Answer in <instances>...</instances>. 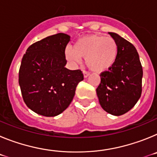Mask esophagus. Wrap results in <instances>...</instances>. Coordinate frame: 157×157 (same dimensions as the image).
I'll return each mask as SVG.
<instances>
[{"label":"esophagus","instance_id":"esophagus-1","mask_svg":"<svg viewBox=\"0 0 157 157\" xmlns=\"http://www.w3.org/2000/svg\"><path fill=\"white\" fill-rule=\"evenodd\" d=\"M83 75H84V78H87L89 75H90V73L86 71H83Z\"/></svg>","mask_w":157,"mask_h":157}]
</instances>
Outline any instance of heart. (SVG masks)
Masks as SVG:
<instances>
[{
  "label": "heart",
  "instance_id": "heart-1",
  "mask_svg": "<svg viewBox=\"0 0 157 157\" xmlns=\"http://www.w3.org/2000/svg\"><path fill=\"white\" fill-rule=\"evenodd\" d=\"M118 56V46L112 37L90 34L80 37L72 49H65V56L73 64H78L85 58L86 64L95 72H104L111 68Z\"/></svg>",
  "mask_w": 157,
  "mask_h": 157
}]
</instances>
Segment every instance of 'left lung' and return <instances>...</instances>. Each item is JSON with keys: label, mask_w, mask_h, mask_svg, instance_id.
Here are the masks:
<instances>
[{"label": "left lung", "mask_w": 157, "mask_h": 157, "mask_svg": "<svg viewBox=\"0 0 157 157\" xmlns=\"http://www.w3.org/2000/svg\"><path fill=\"white\" fill-rule=\"evenodd\" d=\"M109 34L117 43V59L109 71L100 75L101 83L96 91L102 109L119 116L130 111L139 100L143 71L135 47L116 33Z\"/></svg>", "instance_id": "1"}]
</instances>
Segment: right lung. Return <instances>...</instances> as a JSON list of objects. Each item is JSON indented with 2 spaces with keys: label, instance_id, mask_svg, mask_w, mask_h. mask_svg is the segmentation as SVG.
Here are the masks:
<instances>
[{
  "label": "right lung",
  "instance_id": "add662e5",
  "mask_svg": "<svg viewBox=\"0 0 157 157\" xmlns=\"http://www.w3.org/2000/svg\"><path fill=\"white\" fill-rule=\"evenodd\" d=\"M70 38L63 33L48 36L32 44L23 55L19 84L25 104L37 114L52 117L62 113L83 80L81 71L65 67Z\"/></svg>",
  "mask_w": 157,
  "mask_h": 157
}]
</instances>
